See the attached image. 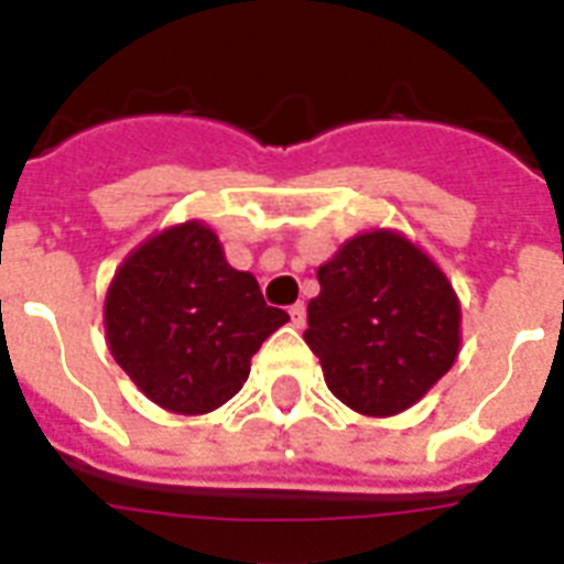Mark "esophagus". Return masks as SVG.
Here are the masks:
<instances>
[{
	"mask_svg": "<svg viewBox=\"0 0 564 564\" xmlns=\"http://www.w3.org/2000/svg\"><path fill=\"white\" fill-rule=\"evenodd\" d=\"M288 315H291V324L297 329L306 327V306L303 303H294V306L288 308Z\"/></svg>",
	"mask_w": 564,
	"mask_h": 564,
	"instance_id": "esophagus-1",
	"label": "esophagus"
}]
</instances>
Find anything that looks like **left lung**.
Segmentation results:
<instances>
[{
	"mask_svg": "<svg viewBox=\"0 0 564 564\" xmlns=\"http://www.w3.org/2000/svg\"><path fill=\"white\" fill-rule=\"evenodd\" d=\"M303 333L329 392L362 416L404 413L460 354V300L425 249L368 228L317 267Z\"/></svg>",
	"mask_w": 564,
	"mask_h": 564,
	"instance_id": "obj_1",
	"label": "left lung"
}]
</instances>
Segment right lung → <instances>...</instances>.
Listing matches in <instances>:
<instances>
[{"label": "right lung", "instance_id": "1", "mask_svg": "<svg viewBox=\"0 0 564 564\" xmlns=\"http://www.w3.org/2000/svg\"><path fill=\"white\" fill-rule=\"evenodd\" d=\"M288 324L258 279L235 270L202 219L142 240L106 288L109 354L156 408L205 416L247 383L252 354Z\"/></svg>", "mask_w": 564, "mask_h": 564}]
</instances>
